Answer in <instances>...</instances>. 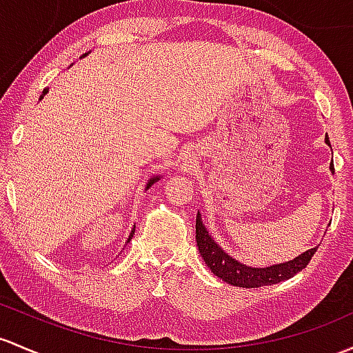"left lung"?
I'll return each mask as SVG.
<instances>
[{
    "instance_id": "obj_1",
    "label": "left lung",
    "mask_w": 353,
    "mask_h": 353,
    "mask_svg": "<svg viewBox=\"0 0 353 353\" xmlns=\"http://www.w3.org/2000/svg\"><path fill=\"white\" fill-rule=\"evenodd\" d=\"M325 142L330 145L328 135H326ZM330 170L333 174L335 167L330 165ZM196 242H198L199 254H201L205 264L210 267L211 272L220 277L221 281H225L226 284L236 285V288H262V285L277 284L281 281L291 279L307 265V262L311 261V257H313L318 248H310V250L303 252L301 255H298L292 261L281 262V264L267 267L245 265L236 259H233L232 255L226 254L223 248L218 245L216 240L210 235L205 223H203L199 211L198 216H196Z\"/></svg>"
}]
</instances>
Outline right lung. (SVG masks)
Returning a JSON list of instances; mask_svg holds the SVG:
<instances>
[{
	"label": "right lung",
	"instance_id": "1",
	"mask_svg": "<svg viewBox=\"0 0 353 353\" xmlns=\"http://www.w3.org/2000/svg\"><path fill=\"white\" fill-rule=\"evenodd\" d=\"M88 54H89V52H88ZM88 54H83V57H86V55H88ZM83 57H81V59H83ZM47 92H49V88H46V89H43V91H42V94H40V99H43V96H46V94H47ZM161 177H162V176H152V177H150V179H148V183H147V186H145V189H148V188H150V186H152V184H154V183H157V181H159V179H161ZM133 235H135V226H133L132 233H130V236H128L127 243L130 242V240H132V236H133Z\"/></svg>",
	"mask_w": 353,
	"mask_h": 353
}]
</instances>
